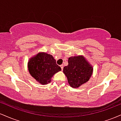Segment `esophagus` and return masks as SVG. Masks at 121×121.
I'll use <instances>...</instances> for the list:
<instances>
[{
    "label": "esophagus",
    "instance_id": "esophagus-1",
    "mask_svg": "<svg viewBox=\"0 0 121 121\" xmlns=\"http://www.w3.org/2000/svg\"><path fill=\"white\" fill-rule=\"evenodd\" d=\"M60 67H61V69L62 70V69H63V68H64V65H60Z\"/></svg>",
    "mask_w": 121,
    "mask_h": 121
}]
</instances>
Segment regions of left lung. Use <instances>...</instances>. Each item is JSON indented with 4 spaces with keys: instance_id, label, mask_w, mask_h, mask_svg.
<instances>
[{
    "instance_id": "obj_1",
    "label": "left lung",
    "mask_w": 121,
    "mask_h": 121,
    "mask_svg": "<svg viewBox=\"0 0 121 121\" xmlns=\"http://www.w3.org/2000/svg\"><path fill=\"white\" fill-rule=\"evenodd\" d=\"M63 72L70 86L77 88L88 81L93 68L83 56H74L69 58L68 65L64 67Z\"/></svg>"
}]
</instances>
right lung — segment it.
Wrapping results in <instances>:
<instances>
[{
	"label": "right lung",
	"instance_id": "1",
	"mask_svg": "<svg viewBox=\"0 0 121 121\" xmlns=\"http://www.w3.org/2000/svg\"><path fill=\"white\" fill-rule=\"evenodd\" d=\"M30 75L40 84L49 83L55 73L61 70L52 55L46 53L37 54L28 63Z\"/></svg>",
	"mask_w": 121,
	"mask_h": 121
}]
</instances>
